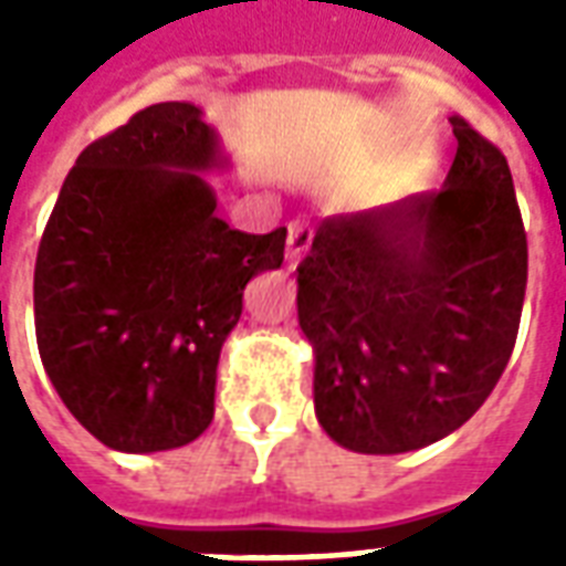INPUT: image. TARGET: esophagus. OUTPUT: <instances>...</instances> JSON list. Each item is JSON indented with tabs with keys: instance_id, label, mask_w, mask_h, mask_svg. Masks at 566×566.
Masks as SVG:
<instances>
[{
	"instance_id": "esophagus-1",
	"label": "esophagus",
	"mask_w": 566,
	"mask_h": 566,
	"mask_svg": "<svg viewBox=\"0 0 566 566\" xmlns=\"http://www.w3.org/2000/svg\"><path fill=\"white\" fill-rule=\"evenodd\" d=\"M308 245H312V230H308V223H291V227H287V270H294L296 263L303 260Z\"/></svg>"
}]
</instances>
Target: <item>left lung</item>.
Segmentation results:
<instances>
[{"label": "left lung", "instance_id": "8db88e82", "mask_svg": "<svg viewBox=\"0 0 566 566\" xmlns=\"http://www.w3.org/2000/svg\"><path fill=\"white\" fill-rule=\"evenodd\" d=\"M442 190L324 218L296 266L315 416L360 454L424 449L473 418L510 364L527 235L497 145L449 117Z\"/></svg>", "mask_w": 566, "mask_h": 566}]
</instances>
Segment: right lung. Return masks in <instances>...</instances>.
Listing matches in <instances>:
<instances>
[{
  "instance_id": "right-lung-1",
  "label": "right lung",
  "mask_w": 566,
  "mask_h": 566,
  "mask_svg": "<svg viewBox=\"0 0 566 566\" xmlns=\"http://www.w3.org/2000/svg\"><path fill=\"white\" fill-rule=\"evenodd\" d=\"M227 166L190 103H157L81 150L35 258V339L72 416L108 449L187 446L214 418L223 339L287 230L218 218L199 172Z\"/></svg>"
}]
</instances>
